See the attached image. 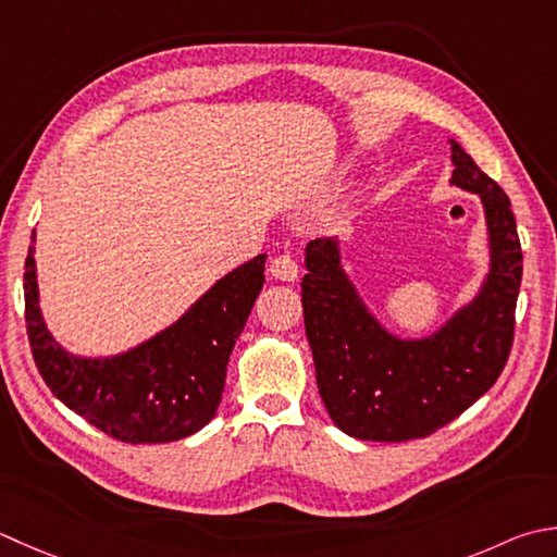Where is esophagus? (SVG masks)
<instances>
[{
	"mask_svg": "<svg viewBox=\"0 0 557 557\" xmlns=\"http://www.w3.org/2000/svg\"><path fill=\"white\" fill-rule=\"evenodd\" d=\"M270 275L275 277V280H282V282H294V280L299 277L297 260H294V256H289V253L277 256L270 263Z\"/></svg>",
	"mask_w": 557,
	"mask_h": 557,
	"instance_id": "1",
	"label": "esophagus"
}]
</instances>
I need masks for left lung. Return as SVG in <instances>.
Masks as SVG:
<instances>
[{
	"label": "left lung",
	"mask_w": 557,
	"mask_h": 557,
	"mask_svg": "<svg viewBox=\"0 0 557 557\" xmlns=\"http://www.w3.org/2000/svg\"><path fill=\"white\" fill-rule=\"evenodd\" d=\"M451 185L483 202L490 270L475 297L424 337L391 333L359 297L337 238H313L301 280L315 384L335 428L357 440H422L503 374L515 341L521 244L505 190L451 139Z\"/></svg>",
	"instance_id": "left-lung-1"
}]
</instances>
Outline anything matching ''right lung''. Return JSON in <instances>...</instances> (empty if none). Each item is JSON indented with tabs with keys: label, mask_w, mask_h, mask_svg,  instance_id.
Instances as JSON below:
<instances>
[{
	"label": "right lung",
	"mask_w": 557,
	"mask_h": 557,
	"mask_svg": "<svg viewBox=\"0 0 557 557\" xmlns=\"http://www.w3.org/2000/svg\"><path fill=\"white\" fill-rule=\"evenodd\" d=\"M33 253L30 244L24 272L30 352L64 406L127 444L176 442L214 418L228 355L263 289L265 253L216 280L169 329L113 357L72 355L50 335L38 307Z\"/></svg>",
	"instance_id": "add662e5"
}]
</instances>
